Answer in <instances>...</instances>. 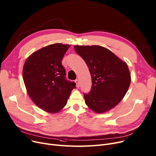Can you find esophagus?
<instances>
[{
    "instance_id": "obj_1",
    "label": "esophagus",
    "mask_w": 156,
    "mask_h": 156,
    "mask_svg": "<svg viewBox=\"0 0 156 156\" xmlns=\"http://www.w3.org/2000/svg\"><path fill=\"white\" fill-rule=\"evenodd\" d=\"M75 82L76 83V87L78 88H79L80 87V81H79V80H78V79L75 80Z\"/></svg>"
}]
</instances>
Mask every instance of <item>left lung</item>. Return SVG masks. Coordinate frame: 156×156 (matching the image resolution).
<instances>
[{"label": "left lung", "mask_w": 156, "mask_h": 156, "mask_svg": "<svg viewBox=\"0 0 156 156\" xmlns=\"http://www.w3.org/2000/svg\"><path fill=\"white\" fill-rule=\"evenodd\" d=\"M74 48L87 64L92 88L83 94L86 104L97 113L113 108L122 99L131 82L126 62L111 51L99 45H75Z\"/></svg>", "instance_id": "left-lung-1"}]
</instances>
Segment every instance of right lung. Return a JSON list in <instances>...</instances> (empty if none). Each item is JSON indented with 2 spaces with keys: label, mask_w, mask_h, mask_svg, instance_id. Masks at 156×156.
<instances>
[{
  "label": "right lung",
  "mask_w": 156,
  "mask_h": 156,
  "mask_svg": "<svg viewBox=\"0 0 156 156\" xmlns=\"http://www.w3.org/2000/svg\"><path fill=\"white\" fill-rule=\"evenodd\" d=\"M69 45L55 44L33 53L24 62L23 77L28 94L38 107L55 113L67 103L74 81L66 77L62 59Z\"/></svg>",
  "instance_id": "right-lung-1"
}]
</instances>
